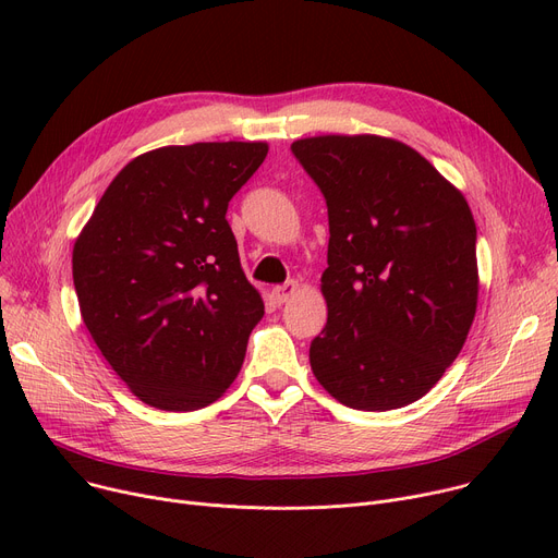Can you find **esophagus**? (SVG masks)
I'll use <instances>...</instances> for the list:
<instances>
[{
    "label": "esophagus",
    "mask_w": 558,
    "mask_h": 558,
    "mask_svg": "<svg viewBox=\"0 0 558 558\" xmlns=\"http://www.w3.org/2000/svg\"><path fill=\"white\" fill-rule=\"evenodd\" d=\"M296 291H299V282H296V280H289V282H284V284L274 287V289H271V296H274V301H276L278 305H282V303H287L291 296H296Z\"/></svg>",
    "instance_id": "34e87169"
}]
</instances>
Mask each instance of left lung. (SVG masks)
<instances>
[{
    "instance_id": "8db88e82",
    "label": "left lung",
    "mask_w": 558,
    "mask_h": 558,
    "mask_svg": "<svg viewBox=\"0 0 558 558\" xmlns=\"http://www.w3.org/2000/svg\"><path fill=\"white\" fill-rule=\"evenodd\" d=\"M291 151L324 192L330 223L320 276L328 326L310 345L314 377L364 412L412 404L441 379L473 326V213L398 140L316 135Z\"/></svg>"
}]
</instances>
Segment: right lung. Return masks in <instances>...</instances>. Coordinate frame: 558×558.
<instances>
[{"label":"right lung","instance_id":"add662e5","mask_svg":"<svg viewBox=\"0 0 558 558\" xmlns=\"http://www.w3.org/2000/svg\"><path fill=\"white\" fill-rule=\"evenodd\" d=\"M267 154V142L146 151L114 175L74 242L83 324L146 404L194 412L242 368L264 303L226 210Z\"/></svg>","mask_w":558,"mask_h":558}]
</instances>
